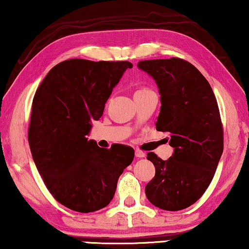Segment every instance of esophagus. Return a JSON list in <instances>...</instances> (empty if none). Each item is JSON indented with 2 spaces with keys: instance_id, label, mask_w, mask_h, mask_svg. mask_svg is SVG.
Masks as SVG:
<instances>
[{
  "instance_id": "34e87169",
  "label": "esophagus",
  "mask_w": 249,
  "mask_h": 249,
  "mask_svg": "<svg viewBox=\"0 0 249 249\" xmlns=\"http://www.w3.org/2000/svg\"><path fill=\"white\" fill-rule=\"evenodd\" d=\"M135 155H136L137 158H142V157L146 156V154L143 153V151H142V150H136L135 151Z\"/></svg>"
}]
</instances>
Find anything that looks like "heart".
Here are the masks:
<instances>
[{"label":"heart","mask_w":249,"mask_h":249,"mask_svg":"<svg viewBox=\"0 0 249 249\" xmlns=\"http://www.w3.org/2000/svg\"><path fill=\"white\" fill-rule=\"evenodd\" d=\"M139 91H142V89H139Z\"/></svg>","instance_id":"heart-1"}]
</instances>
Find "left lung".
I'll return each mask as SVG.
<instances>
[{"label": "left lung", "mask_w": 249, "mask_h": 249, "mask_svg": "<svg viewBox=\"0 0 249 249\" xmlns=\"http://www.w3.org/2000/svg\"><path fill=\"white\" fill-rule=\"evenodd\" d=\"M137 66L156 82L161 103L156 129L169 132L174 148L167 160L147 154L156 173L146 185V196L163 210H183L202 196L222 155L217 100L209 82L186 60H142Z\"/></svg>", "instance_id": "1"}]
</instances>
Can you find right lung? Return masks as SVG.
<instances>
[{
	"label": "right lung",
	"instance_id": "obj_1",
	"mask_svg": "<svg viewBox=\"0 0 249 249\" xmlns=\"http://www.w3.org/2000/svg\"><path fill=\"white\" fill-rule=\"evenodd\" d=\"M128 68L130 62L68 59L53 67L36 92L28 132L32 158L49 192L71 210L107 207L135 157L131 147L100 148L88 138Z\"/></svg>",
	"mask_w": 249,
	"mask_h": 249
}]
</instances>
